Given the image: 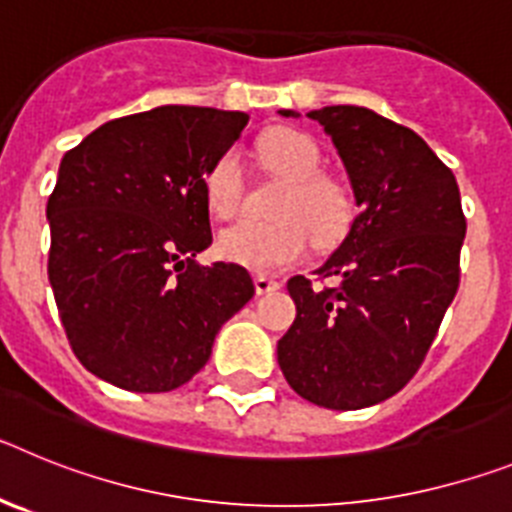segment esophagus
Listing matches in <instances>:
<instances>
[{
  "label": "esophagus",
  "mask_w": 512,
  "mask_h": 512,
  "mask_svg": "<svg viewBox=\"0 0 512 512\" xmlns=\"http://www.w3.org/2000/svg\"><path fill=\"white\" fill-rule=\"evenodd\" d=\"M253 284H256V295H271V292H277V289L282 287L277 279L264 277V274H259V277L253 279Z\"/></svg>",
  "instance_id": "esophagus-1"
}]
</instances>
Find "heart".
Returning a JSON list of instances; mask_svg holds the SVG:
<instances>
[{
    "instance_id": "obj_1",
    "label": "heart",
    "mask_w": 512,
    "mask_h": 512,
    "mask_svg": "<svg viewBox=\"0 0 512 512\" xmlns=\"http://www.w3.org/2000/svg\"><path fill=\"white\" fill-rule=\"evenodd\" d=\"M259 158L269 171L282 176L287 189L279 197L274 220H238L217 238L220 256L251 271H277L295 264L315 241H341L351 225L354 202L333 176L320 174L323 153L315 138L295 128H271L259 140ZM246 176L241 156L225 151L202 174V194L210 212L228 220L243 205Z\"/></svg>"
}]
</instances>
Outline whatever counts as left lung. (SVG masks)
<instances>
[{"mask_svg":"<svg viewBox=\"0 0 512 512\" xmlns=\"http://www.w3.org/2000/svg\"><path fill=\"white\" fill-rule=\"evenodd\" d=\"M310 117L333 140L361 212L312 271L333 287L287 282L297 318L277 359L307 402L359 410L397 395L423 364L459 289L467 220L456 176L418 133L354 104Z\"/></svg>","mask_w":512,"mask_h":512,"instance_id":"1","label":"left lung"}]
</instances>
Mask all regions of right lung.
Instances as JSON below:
<instances>
[{
	"mask_svg": "<svg viewBox=\"0 0 512 512\" xmlns=\"http://www.w3.org/2000/svg\"><path fill=\"white\" fill-rule=\"evenodd\" d=\"M246 125V112L166 104L104 122L61 158L48 279L94 377L128 392L182 387L253 297L243 266L197 261L212 243L202 174Z\"/></svg>",
	"mask_w": 512,
	"mask_h": 512,
	"instance_id": "1",
	"label": "right lung"
}]
</instances>
